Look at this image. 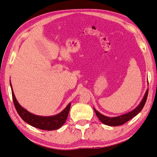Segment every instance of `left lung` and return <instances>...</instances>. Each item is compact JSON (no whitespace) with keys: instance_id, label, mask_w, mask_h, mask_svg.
Listing matches in <instances>:
<instances>
[{"instance_id":"8db88e82","label":"left lung","mask_w":157,"mask_h":157,"mask_svg":"<svg viewBox=\"0 0 157 157\" xmlns=\"http://www.w3.org/2000/svg\"><path fill=\"white\" fill-rule=\"evenodd\" d=\"M148 89L146 90L142 100L141 101V102H140V104L135 108V109H133V110L129 112V113L120 115L119 117H109L104 116V115L101 114L100 113H99V112L95 110L94 108V109L95 114L97 115V117H98V119H100V121L102 123H104V124H106V125H108V126L121 125V124H123L124 123L127 122L128 121L132 119V118L136 117L137 114H139L140 113V111L142 110V108H144V106L145 103L147 100V97H148Z\"/></svg>"}]
</instances>
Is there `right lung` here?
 Segmentation results:
<instances>
[{"mask_svg":"<svg viewBox=\"0 0 157 157\" xmlns=\"http://www.w3.org/2000/svg\"><path fill=\"white\" fill-rule=\"evenodd\" d=\"M10 85L11 88L13 101L15 109L20 117L25 123L30 124L31 126L36 127L38 129L47 131H52L59 129L65 123L67 118H68L71 103L67 105V106L61 113L56 115H54V116H38V115H35L28 112L19 104L17 100H16L13 91L11 81Z\"/></svg>","mask_w":157,"mask_h":157,"instance_id":"1","label":"right lung"}]
</instances>
